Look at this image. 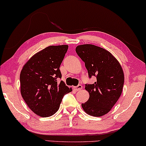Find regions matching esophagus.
Wrapping results in <instances>:
<instances>
[{
  "label": "esophagus",
  "instance_id": "1",
  "mask_svg": "<svg viewBox=\"0 0 146 146\" xmlns=\"http://www.w3.org/2000/svg\"><path fill=\"white\" fill-rule=\"evenodd\" d=\"M73 88L74 90L76 91H78V90H80L82 89V86L79 84L78 86H74Z\"/></svg>",
  "mask_w": 146,
  "mask_h": 146
}]
</instances>
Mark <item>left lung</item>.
Wrapping results in <instances>:
<instances>
[{"instance_id": "obj_1", "label": "left lung", "mask_w": 146, "mask_h": 146, "mask_svg": "<svg viewBox=\"0 0 146 146\" xmlns=\"http://www.w3.org/2000/svg\"><path fill=\"white\" fill-rule=\"evenodd\" d=\"M76 52L84 62L89 76L96 77L94 83L86 85L90 97L82 107L88 114L102 116L111 110L122 92V68L111 53L103 48L82 44L76 48Z\"/></svg>"}]
</instances>
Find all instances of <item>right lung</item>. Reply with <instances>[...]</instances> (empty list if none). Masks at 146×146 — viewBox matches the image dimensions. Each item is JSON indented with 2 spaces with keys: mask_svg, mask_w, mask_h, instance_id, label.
Returning a JSON list of instances; mask_svg holds the SVG:
<instances>
[{
  "mask_svg": "<svg viewBox=\"0 0 146 146\" xmlns=\"http://www.w3.org/2000/svg\"><path fill=\"white\" fill-rule=\"evenodd\" d=\"M68 45L50 46L34 54L25 65L20 74L21 93L24 100L34 113L49 117L58 110L64 95L70 92L62 80L60 66Z\"/></svg>",
  "mask_w": 146,
  "mask_h": 146,
  "instance_id": "right-lung-1",
  "label": "right lung"
}]
</instances>
